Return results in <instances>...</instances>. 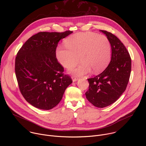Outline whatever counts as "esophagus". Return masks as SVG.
I'll list each match as a JSON object with an SVG mask.
<instances>
[{
	"mask_svg": "<svg viewBox=\"0 0 146 146\" xmlns=\"http://www.w3.org/2000/svg\"><path fill=\"white\" fill-rule=\"evenodd\" d=\"M72 80H73V82L76 81L78 80V77H75V76H72Z\"/></svg>",
	"mask_w": 146,
	"mask_h": 146,
	"instance_id": "esophagus-1",
	"label": "esophagus"
}]
</instances>
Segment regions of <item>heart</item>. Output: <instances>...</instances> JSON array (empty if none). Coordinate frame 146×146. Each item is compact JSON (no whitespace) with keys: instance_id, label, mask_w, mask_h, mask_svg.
I'll list each match as a JSON object with an SVG mask.
<instances>
[{"instance_id":"obj_1","label":"heart","mask_w":146,"mask_h":146,"mask_svg":"<svg viewBox=\"0 0 146 146\" xmlns=\"http://www.w3.org/2000/svg\"><path fill=\"white\" fill-rule=\"evenodd\" d=\"M66 47L56 50V58L65 68L71 70L79 63L82 64L73 73L77 76L86 74L92 70L99 73L108 65L111 57V44L104 35L88 32L78 33L67 38Z\"/></svg>"}]
</instances>
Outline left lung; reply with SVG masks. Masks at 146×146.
<instances>
[{"label": "left lung", "mask_w": 146, "mask_h": 146, "mask_svg": "<svg viewBox=\"0 0 146 146\" xmlns=\"http://www.w3.org/2000/svg\"><path fill=\"white\" fill-rule=\"evenodd\" d=\"M100 31L106 35L110 43L111 60L102 73L88 79L90 86L86 96L94 106L103 108L114 103L125 91L131 75V58L117 36L106 31Z\"/></svg>", "instance_id": "1"}]
</instances>
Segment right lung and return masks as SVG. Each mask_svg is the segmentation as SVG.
<instances>
[{
    "label": "right lung",
    "instance_id": "add662e5",
    "mask_svg": "<svg viewBox=\"0 0 146 146\" xmlns=\"http://www.w3.org/2000/svg\"><path fill=\"white\" fill-rule=\"evenodd\" d=\"M41 32L31 37L18 51L15 72L19 89L33 106L42 110L55 107L72 82L56 58L58 42L72 33Z\"/></svg>",
    "mask_w": 146,
    "mask_h": 146
}]
</instances>
